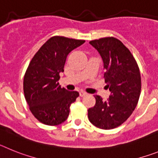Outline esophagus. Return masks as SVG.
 Wrapping results in <instances>:
<instances>
[{
    "mask_svg": "<svg viewBox=\"0 0 158 158\" xmlns=\"http://www.w3.org/2000/svg\"><path fill=\"white\" fill-rule=\"evenodd\" d=\"M87 93L86 92V91H84V90H80L79 91V95L81 96V97H83V96H86L87 95Z\"/></svg>",
    "mask_w": 158,
    "mask_h": 158,
    "instance_id": "34e87169",
    "label": "esophagus"
}]
</instances>
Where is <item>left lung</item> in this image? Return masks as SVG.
Returning a JSON list of instances; mask_svg holds the SVG:
<instances>
[{"mask_svg": "<svg viewBox=\"0 0 158 158\" xmlns=\"http://www.w3.org/2000/svg\"><path fill=\"white\" fill-rule=\"evenodd\" d=\"M90 44L102 57L110 95L106 101L94 95L95 105L88 109V118L94 127L111 130L126 122L137 106L142 87L139 68L130 50L116 38H101Z\"/></svg>", "mask_w": 158, "mask_h": 158, "instance_id": "obj_1", "label": "left lung"}]
</instances>
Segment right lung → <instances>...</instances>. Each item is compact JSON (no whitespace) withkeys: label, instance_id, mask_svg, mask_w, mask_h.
<instances>
[{"label":"right lung","instance_id":"1","mask_svg":"<svg viewBox=\"0 0 158 158\" xmlns=\"http://www.w3.org/2000/svg\"><path fill=\"white\" fill-rule=\"evenodd\" d=\"M85 40L56 35L42 45L28 65L24 77V93L32 114L40 123L57 126L65 122L70 106L79 97L59 85L68 55Z\"/></svg>","mask_w":158,"mask_h":158}]
</instances>
